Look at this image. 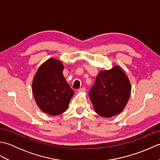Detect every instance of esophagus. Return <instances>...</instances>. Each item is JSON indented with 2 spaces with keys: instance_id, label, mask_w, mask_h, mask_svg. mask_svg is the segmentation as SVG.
<instances>
[{
  "instance_id": "esophagus-1",
  "label": "esophagus",
  "mask_w": 160,
  "mask_h": 160,
  "mask_svg": "<svg viewBox=\"0 0 160 160\" xmlns=\"http://www.w3.org/2000/svg\"><path fill=\"white\" fill-rule=\"evenodd\" d=\"M85 90H86L85 87H82V88H81V89H78V92H80V93H84V92H85Z\"/></svg>"
}]
</instances>
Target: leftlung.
I'll return each mask as SVG.
<instances>
[{
  "instance_id": "8db88e82",
  "label": "left lung",
  "mask_w": 160,
  "mask_h": 160,
  "mask_svg": "<svg viewBox=\"0 0 160 160\" xmlns=\"http://www.w3.org/2000/svg\"><path fill=\"white\" fill-rule=\"evenodd\" d=\"M131 85L123 69L115 65L100 71L89 96L94 110L103 118H111L123 111L131 95Z\"/></svg>"
}]
</instances>
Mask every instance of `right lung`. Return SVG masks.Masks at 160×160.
<instances>
[{"label":"right lung","mask_w":160,"mask_h":160,"mask_svg":"<svg viewBox=\"0 0 160 160\" xmlns=\"http://www.w3.org/2000/svg\"><path fill=\"white\" fill-rule=\"evenodd\" d=\"M63 64L49 58L37 70L32 82V92L40 109L50 115L63 113L74 94L64 78Z\"/></svg>","instance_id":"add662e5"}]
</instances>
